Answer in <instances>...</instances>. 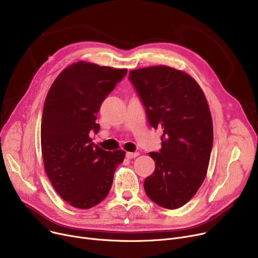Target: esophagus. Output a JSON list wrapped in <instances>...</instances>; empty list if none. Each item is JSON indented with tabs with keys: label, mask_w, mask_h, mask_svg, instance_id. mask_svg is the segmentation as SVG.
Instances as JSON below:
<instances>
[{
	"label": "esophagus",
	"mask_w": 258,
	"mask_h": 258,
	"mask_svg": "<svg viewBox=\"0 0 258 258\" xmlns=\"http://www.w3.org/2000/svg\"><path fill=\"white\" fill-rule=\"evenodd\" d=\"M139 156V153H126L125 154V157L127 158V159H133V158H136V157H138Z\"/></svg>",
	"instance_id": "obj_1"
}]
</instances>
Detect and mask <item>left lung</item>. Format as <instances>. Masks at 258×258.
<instances>
[{"label":"left lung","instance_id":"obj_1","mask_svg":"<svg viewBox=\"0 0 258 258\" xmlns=\"http://www.w3.org/2000/svg\"><path fill=\"white\" fill-rule=\"evenodd\" d=\"M146 110L150 124L162 127V147L150 153L155 171L144 190L157 205L182 207L207 174L213 143L209 105L197 81L168 66L132 70L128 76Z\"/></svg>","mask_w":258,"mask_h":258}]
</instances>
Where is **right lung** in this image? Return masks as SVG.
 Instances as JSON below:
<instances>
[{
  "label": "right lung",
  "mask_w": 258,
  "mask_h": 258,
  "mask_svg": "<svg viewBox=\"0 0 258 258\" xmlns=\"http://www.w3.org/2000/svg\"><path fill=\"white\" fill-rule=\"evenodd\" d=\"M126 69L77 61L57 76L44 104L40 143L45 171L59 197L75 208L89 209L105 199L125 152L94 145L96 114Z\"/></svg>",
  "instance_id": "right-lung-1"
}]
</instances>
